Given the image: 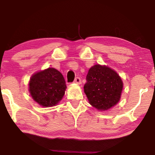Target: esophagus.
I'll use <instances>...</instances> for the list:
<instances>
[{
	"instance_id": "esophagus-1",
	"label": "esophagus",
	"mask_w": 155,
	"mask_h": 155,
	"mask_svg": "<svg viewBox=\"0 0 155 155\" xmlns=\"http://www.w3.org/2000/svg\"><path fill=\"white\" fill-rule=\"evenodd\" d=\"M74 82L76 84H81V79H80L79 77H76V78H75V80H74Z\"/></svg>"
}]
</instances>
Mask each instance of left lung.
<instances>
[{
	"mask_svg": "<svg viewBox=\"0 0 155 155\" xmlns=\"http://www.w3.org/2000/svg\"><path fill=\"white\" fill-rule=\"evenodd\" d=\"M123 88V81L117 72L100 64L90 68L84 86L88 103L100 111L108 110L119 102Z\"/></svg>",
	"mask_w": 155,
	"mask_h": 155,
	"instance_id": "left-lung-1",
	"label": "left lung"
}]
</instances>
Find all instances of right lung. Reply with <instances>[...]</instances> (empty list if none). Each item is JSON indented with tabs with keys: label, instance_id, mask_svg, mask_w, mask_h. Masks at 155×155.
Listing matches in <instances>:
<instances>
[{
	"label": "right lung",
	"instance_id": "1",
	"mask_svg": "<svg viewBox=\"0 0 155 155\" xmlns=\"http://www.w3.org/2000/svg\"><path fill=\"white\" fill-rule=\"evenodd\" d=\"M64 76L54 68L35 73L29 81V91L35 101L42 107H52L58 104L65 94Z\"/></svg>",
	"mask_w": 155,
	"mask_h": 155
}]
</instances>
